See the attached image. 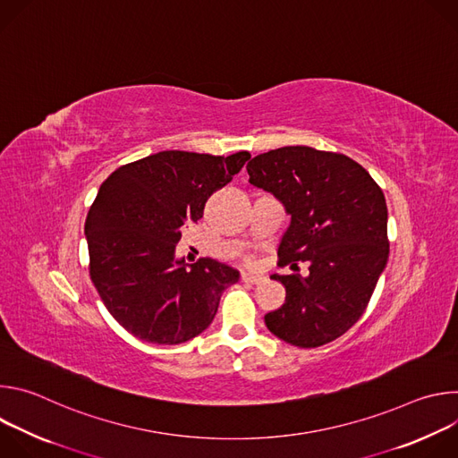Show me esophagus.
Segmentation results:
<instances>
[{
    "label": "esophagus",
    "instance_id": "esophagus-1",
    "mask_svg": "<svg viewBox=\"0 0 458 458\" xmlns=\"http://www.w3.org/2000/svg\"><path fill=\"white\" fill-rule=\"evenodd\" d=\"M241 281L246 283V284H259L260 281H263V277H260V276H251V274H241Z\"/></svg>",
    "mask_w": 458,
    "mask_h": 458
}]
</instances>
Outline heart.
I'll list each match as a JSON object with an SVG mask.
<instances>
[{"mask_svg":"<svg viewBox=\"0 0 458 458\" xmlns=\"http://www.w3.org/2000/svg\"><path fill=\"white\" fill-rule=\"evenodd\" d=\"M246 260H248V263H253V259H251V257H248Z\"/></svg>","mask_w":458,"mask_h":458,"instance_id":"b5f03b06","label":"heart"}]
</instances>
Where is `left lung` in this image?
<instances>
[{"mask_svg": "<svg viewBox=\"0 0 458 458\" xmlns=\"http://www.w3.org/2000/svg\"><path fill=\"white\" fill-rule=\"evenodd\" d=\"M246 170L292 216L279 267L310 263L308 277L272 276L284 284L286 301L265 315L268 330L299 348L328 344L362 317L386 267L384 193L357 161L311 147L259 154Z\"/></svg>", "mask_w": 458, "mask_h": 458, "instance_id": "1", "label": "left lung"}]
</instances>
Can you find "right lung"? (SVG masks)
Masks as SVG:
<instances>
[{
    "label": "right lung",
    "mask_w": 458,
    "mask_h": 458,
    "mask_svg": "<svg viewBox=\"0 0 458 458\" xmlns=\"http://www.w3.org/2000/svg\"><path fill=\"white\" fill-rule=\"evenodd\" d=\"M250 159L166 150L114 170L89 210L90 279L110 315L134 337L181 344L205 332L239 272L210 257L190 270L175 259L184 223Z\"/></svg>",
    "instance_id": "right-lung-1"
}]
</instances>
